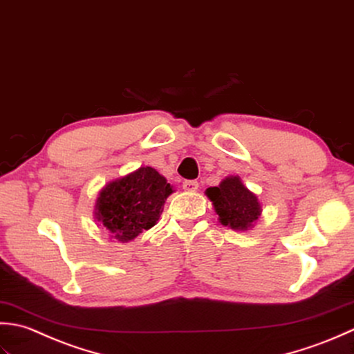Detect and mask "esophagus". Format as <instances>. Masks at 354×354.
<instances>
[{
  "mask_svg": "<svg viewBox=\"0 0 354 354\" xmlns=\"http://www.w3.org/2000/svg\"><path fill=\"white\" fill-rule=\"evenodd\" d=\"M183 189L185 191H189V192H194L198 189V182L197 180H185L183 182Z\"/></svg>",
  "mask_w": 354,
  "mask_h": 354,
  "instance_id": "34e87169",
  "label": "esophagus"
}]
</instances>
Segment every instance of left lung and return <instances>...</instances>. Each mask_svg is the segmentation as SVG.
Masks as SVG:
<instances>
[{"mask_svg":"<svg viewBox=\"0 0 354 354\" xmlns=\"http://www.w3.org/2000/svg\"><path fill=\"white\" fill-rule=\"evenodd\" d=\"M206 196L212 201L221 225L234 230L250 229L261 215L257 196L238 176L226 177L218 186L207 187Z\"/></svg>","mask_w":354,"mask_h":354,"instance_id":"obj_1","label":"left lung"}]
</instances>
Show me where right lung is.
<instances>
[{"label": "right lung", "instance_id": "obj_1", "mask_svg": "<svg viewBox=\"0 0 354 354\" xmlns=\"http://www.w3.org/2000/svg\"><path fill=\"white\" fill-rule=\"evenodd\" d=\"M167 178L151 167H142L108 183L99 192L96 220L120 243H128L153 227L172 194Z\"/></svg>", "mask_w": 354, "mask_h": 354}]
</instances>
